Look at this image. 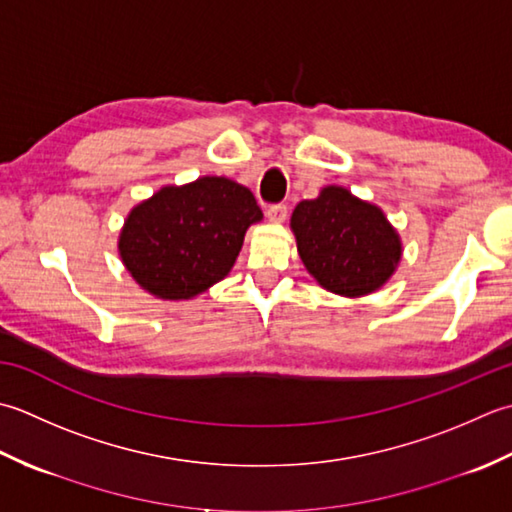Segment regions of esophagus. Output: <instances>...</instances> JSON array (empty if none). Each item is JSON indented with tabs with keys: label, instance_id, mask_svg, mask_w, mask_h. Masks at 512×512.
I'll return each mask as SVG.
<instances>
[{
	"label": "esophagus",
	"instance_id": "obj_1",
	"mask_svg": "<svg viewBox=\"0 0 512 512\" xmlns=\"http://www.w3.org/2000/svg\"><path fill=\"white\" fill-rule=\"evenodd\" d=\"M267 218L271 223H283L287 218V205L285 203H276V205H269L267 207Z\"/></svg>",
	"mask_w": 512,
	"mask_h": 512
}]
</instances>
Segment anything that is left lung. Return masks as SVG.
Segmentation results:
<instances>
[{
  "label": "left lung",
  "mask_w": 512,
  "mask_h": 512,
  "mask_svg": "<svg viewBox=\"0 0 512 512\" xmlns=\"http://www.w3.org/2000/svg\"><path fill=\"white\" fill-rule=\"evenodd\" d=\"M298 254L318 285L358 298L380 289L400 263L402 243L387 216L338 185L322 187L291 214Z\"/></svg>",
  "instance_id": "obj_1"
}]
</instances>
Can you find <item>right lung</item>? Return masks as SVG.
Here are the masks:
<instances>
[{"instance_id":"obj_1","label":"right lung","mask_w":512,"mask_h":512,"mask_svg":"<svg viewBox=\"0 0 512 512\" xmlns=\"http://www.w3.org/2000/svg\"><path fill=\"white\" fill-rule=\"evenodd\" d=\"M263 212L225 176L161 187L125 218L119 254L137 283L163 300L194 298L234 267L249 225Z\"/></svg>"}]
</instances>
